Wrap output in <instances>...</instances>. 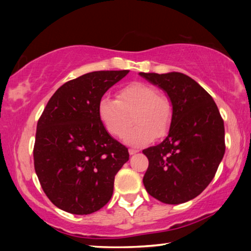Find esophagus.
I'll list each match as a JSON object with an SVG mask.
<instances>
[{"instance_id":"esophagus-1","label":"esophagus","mask_w":251,"mask_h":251,"mask_svg":"<svg viewBox=\"0 0 251 251\" xmlns=\"http://www.w3.org/2000/svg\"><path fill=\"white\" fill-rule=\"evenodd\" d=\"M136 153H138V150L129 149V154H130V155H133V154H136Z\"/></svg>"}]
</instances>
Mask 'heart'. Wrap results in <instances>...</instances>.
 Returning a JSON list of instances; mask_svg holds the SVG:
<instances>
[{"label":"heart","instance_id":"b5f03b06","mask_svg":"<svg viewBox=\"0 0 251 251\" xmlns=\"http://www.w3.org/2000/svg\"><path fill=\"white\" fill-rule=\"evenodd\" d=\"M98 116L109 135L125 137V142L132 146L149 144L157 137H163L170 128L173 106L168 97L160 95L152 84L133 82L116 92V99L107 96L98 102Z\"/></svg>","mask_w":251,"mask_h":251}]
</instances>
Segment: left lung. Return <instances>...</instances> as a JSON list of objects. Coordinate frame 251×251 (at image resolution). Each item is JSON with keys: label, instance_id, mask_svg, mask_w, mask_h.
Segmentation results:
<instances>
[{"label": "left lung", "instance_id": "left-lung-1", "mask_svg": "<svg viewBox=\"0 0 251 251\" xmlns=\"http://www.w3.org/2000/svg\"><path fill=\"white\" fill-rule=\"evenodd\" d=\"M139 75L166 92L173 106L166 138L143 151L149 159L144 186L163 203H184L197 198L215 177L225 153L224 121L211 96L187 75Z\"/></svg>", "mask_w": 251, "mask_h": 251}]
</instances>
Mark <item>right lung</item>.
<instances>
[{"instance_id": "add662e5", "label": "right lung", "mask_w": 251, "mask_h": 251, "mask_svg": "<svg viewBox=\"0 0 251 251\" xmlns=\"http://www.w3.org/2000/svg\"><path fill=\"white\" fill-rule=\"evenodd\" d=\"M129 71H98L61 85L37 122L34 167L49 200L88 215L111 200L114 177L129 160L98 116V102Z\"/></svg>"}]
</instances>
